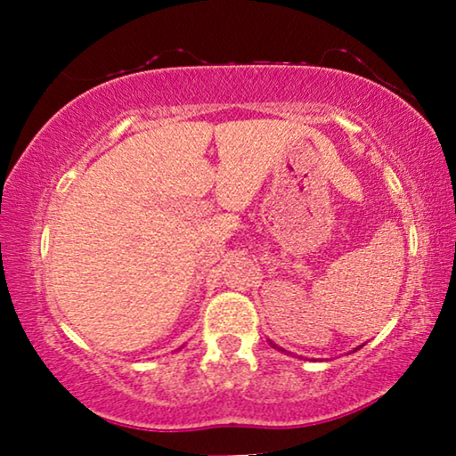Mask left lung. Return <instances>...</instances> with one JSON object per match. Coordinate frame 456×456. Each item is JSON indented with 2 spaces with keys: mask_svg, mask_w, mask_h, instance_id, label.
I'll list each match as a JSON object with an SVG mask.
<instances>
[{
  "mask_svg": "<svg viewBox=\"0 0 456 456\" xmlns=\"http://www.w3.org/2000/svg\"><path fill=\"white\" fill-rule=\"evenodd\" d=\"M270 345H272L273 348H278V351H284V348H280L278 345H273V342H270ZM354 351H357V348H354ZM284 353H289V351H284Z\"/></svg>",
  "mask_w": 456,
  "mask_h": 456,
  "instance_id": "left-lung-1",
  "label": "left lung"
}]
</instances>
